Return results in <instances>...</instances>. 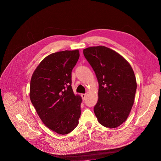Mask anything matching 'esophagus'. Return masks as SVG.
Masks as SVG:
<instances>
[{"mask_svg":"<svg viewBox=\"0 0 161 161\" xmlns=\"http://www.w3.org/2000/svg\"><path fill=\"white\" fill-rule=\"evenodd\" d=\"M81 96L83 100H85V99H86V94H81Z\"/></svg>","mask_w":161,"mask_h":161,"instance_id":"34e87169","label":"esophagus"}]
</instances>
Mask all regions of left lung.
<instances>
[{"instance_id":"1","label":"left lung","mask_w":161,"mask_h":161,"mask_svg":"<svg viewBox=\"0 0 161 161\" xmlns=\"http://www.w3.org/2000/svg\"><path fill=\"white\" fill-rule=\"evenodd\" d=\"M83 55L99 85L94 107L98 121L105 127L116 128L127 119L134 104L137 87L134 71L121 55L105 46L84 49Z\"/></svg>"}]
</instances>
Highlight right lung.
Segmentation results:
<instances>
[{"mask_svg": "<svg viewBox=\"0 0 161 161\" xmlns=\"http://www.w3.org/2000/svg\"><path fill=\"white\" fill-rule=\"evenodd\" d=\"M79 51H63L47 56L34 72L30 85L32 105L47 128L59 134L72 132L78 125L81 98L72 88V70Z\"/></svg>", "mask_w": 161, "mask_h": 161, "instance_id": "right-lung-1", "label": "right lung"}]
</instances>
